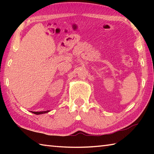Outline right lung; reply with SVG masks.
<instances>
[{
    "mask_svg": "<svg viewBox=\"0 0 154 154\" xmlns=\"http://www.w3.org/2000/svg\"><path fill=\"white\" fill-rule=\"evenodd\" d=\"M49 111H37V112H36V111H32V113H35V114H36V115H39V114H43V113H48Z\"/></svg>",
    "mask_w": 154,
    "mask_h": 154,
    "instance_id": "obj_1",
    "label": "right lung"
}]
</instances>
